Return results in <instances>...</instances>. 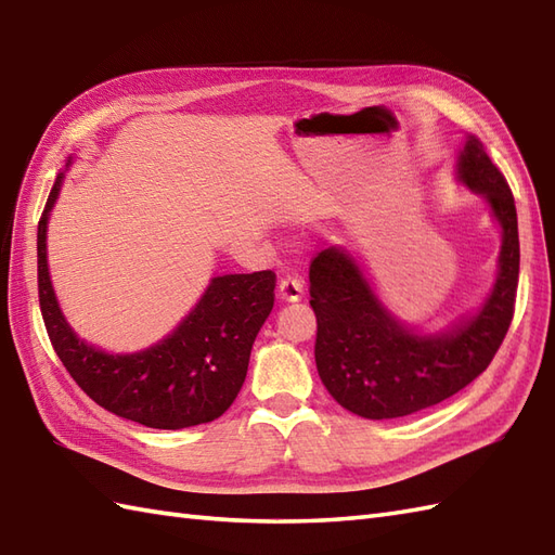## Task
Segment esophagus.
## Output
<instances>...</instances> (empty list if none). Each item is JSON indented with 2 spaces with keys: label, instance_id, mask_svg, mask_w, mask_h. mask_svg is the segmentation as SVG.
Wrapping results in <instances>:
<instances>
[{
  "label": "esophagus",
  "instance_id": "34e87169",
  "mask_svg": "<svg viewBox=\"0 0 555 555\" xmlns=\"http://www.w3.org/2000/svg\"><path fill=\"white\" fill-rule=\"evenodd\" d=\"M276 291H279V297L283 302H297V300H302V295H305V283H302V279L288 274L279 281Z\"/></svg>",
  "mask_w": 555,
  "mask_h": 555
}]
</instances>
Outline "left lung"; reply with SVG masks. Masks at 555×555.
<instances>
[{
	"label": "left lung",
	"mask_w": 555,
	"mask_h": 555,
	"mask_svg": "<svg viewBox=\"0 0 555 555\" xmlns=\"http://www.w3.org/2000/svg\"><path fill=\"white\" fill-rule=\"evenodd\" d=\"M454 180L488 204L502 246L490 293L472 314L440 331L401 321L382 302L349 248L321 250L309 267L317 314V371L333 399L365 420L420 413L474 382L500 349L514 319L518 288V218L514 194L476 135L454 159Z\"/></svg>",
	"instance_id": "obj_1"
}]
</instances>
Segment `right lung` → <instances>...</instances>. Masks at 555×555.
Masks as SVG:
<instances>
[{
    "label": "right lung",
    "mask_w": 555,
    "mask_h": 555,
    "mask_svg": "<svg viewBox=\"0 0 555 555\" xmlns=\"http://www.w3.org/2000/svg\"><path fill=\"white\" fill-rule=\"evenodd\" d=\"M65 170L37 227L39 307L59 359L87 396L124 420L150 429L218 420L244 387L253 343L274 307V272L212 276L190 314L152 347L131 353L95 347L67 323L49 274V218Z\"/></svg>",
    "instance_id": "right-lung-1"
}]
</instances>
